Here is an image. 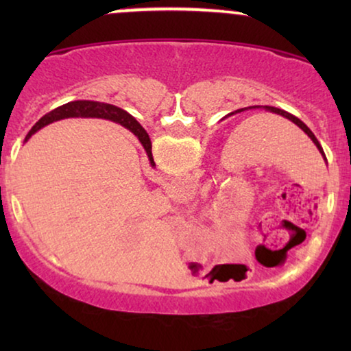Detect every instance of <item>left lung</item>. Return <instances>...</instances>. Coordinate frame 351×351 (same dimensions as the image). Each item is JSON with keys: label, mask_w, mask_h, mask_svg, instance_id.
Listing matches in <instances>:
<instances>
[{"label": "left lung", "mask_w": 351, "mask_h": 351, "mask_svg": "<svg viewBox=\"0 0 351 351\" xmlns=\"http://www.w3.org/2000/svg\"><path fill=\"white\" fill-rule=\"evenodd\" d=\"M265 108H267V110H270V112H273V113L282 114V117H285V118H287V119H291V121H292V123H294V124H297V126H299V128L302 129V131H304V132L306 134V136H308V137L311 138V141H313V143H315V145H316V147H318V150H319V153H321V155H323V158H324V160H326V155H324L323 148H321V145H319L318 138H316V137H315V134H313V132H311L308 128H306V124H305V123H302L299 118H297V117H294V114H291V113H287V112H285V110H280V108H275V107H265Z\"/></svg>", "instance_id": "8db88e82"}]
</instances>
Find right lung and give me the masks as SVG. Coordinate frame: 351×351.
<instances>
[{
    "label": "right lung",
    "instance_id": "obj_1",
    "mask_svg": "<svg viewBox=\"0 0 351 351\" xmlns=\"http://www.w3.org/2000/svg\"><path fill=\"white\" fill-rule=\"evenodd\" d=\"M70 117H95V118H105V119H112V121H117L119 124H123L124 128H128L134 136L138 137V141L145 148L148 158H150L152 165H155L152 156V142L148 134L145 132L141 124H138L136 119H134L131 114L124 110L114 107V105L110 104H102V102H93V100H76V102H69L62 107L52 110L47 114H45L40 121H38L35 126L32 128V131L28 132V136L25 137V141L32 137V134H35L38 129H41L46 124H49L52 121H59V119L64 118H70Z\"/></svg>",
    "mask_w": 351,
    "mask_h": 351
}]
</instances>
